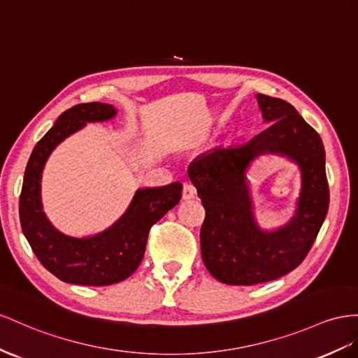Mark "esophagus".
I'll return each mask as SVG.
<instances>
[{"label": "esophagus", "instance_id": "34e87169", "mask_svg": "<svg viewBox=\"0 0 358 358\" xmlns=\"http://www.w3.org/2000/svg\"><path fill=\"white\" fill-rule=\"evenodd\" d=\"M195 196H196V189L192 186L190 182H185V186H182V199L189 201Z\"/></svg>", "mask_w": 358, "mask_h": 358}]
</instances>
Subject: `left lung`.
I'll return each instance as SVG.
<instances>
[{
	"label": "left lung",
	"instance_id": "obj_1",
	"mask_svg": "<svg viewBox=\"0 0 358 358\" xmlns=\"http://www.w3.org/2000/svg\"><path fill=\"white\" fill-rule=\"evenodd\" d=\"M266 130L239 146H215L190 163L189 178L206 208L201 254L216 280L233 286L277 280L298 268L322 227L329 204L322 139L287 101L255 95ZM275 153L301 172L296 213L275 231H263L253 212L252 162Z\"/></svg>",
	"mask_w": 358,
	"mask_h": 358
}]
</instances>
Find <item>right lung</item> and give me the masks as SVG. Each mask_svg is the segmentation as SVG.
Returning a JSON list of instances; mask_svg holds the SVG:
<instances>
[{
  "label": "right lung",
  "instance_id": "right-lung-1",
  "mask_svg": "<svg viewBox=\"0 0 358 358\" xmlns=\"http://www.w3.org/2000/svg\"><path fill=\"white\" fill-rule=\"evenodd\" d=\"M116 115L117 108L112 104L74 106L57 117L27 163L20 198L22 233L43 266L65 282L108 286L130 277L143 259L150 228L181 199L180 181L162 187H141L124 215L104 231L74 237L52 225L41 196L42 172L51 152L89 122H107Z\"/></svg>",
  "mask_w": 358,
  "mask_h": 358
}]
</instances>
